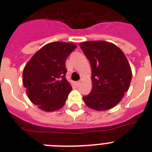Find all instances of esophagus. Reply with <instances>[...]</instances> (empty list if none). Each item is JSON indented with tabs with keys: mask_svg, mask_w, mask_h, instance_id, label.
I'll return each mask as SVG.
<instances>
[{
	"mask_svg": "<svg viewBox=\"0 0 152 152\" xmlns=\"http://www.w3.org/2000/svg\"><path fill=\"white\" fill-rule=\"evenodd\" d=\"M75 84H76V85H77V87H78V86L80 84V81H77V82L75 83Z\"/></svg>",
	"mask_w": 152,
	"mask_h": 152,
	"instance_id": "obj_1",
	"label": "esophagus"
}]
</instances>
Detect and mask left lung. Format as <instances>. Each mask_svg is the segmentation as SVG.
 <instances>
[{"label": "left lung", "mask_w": 152, "mask_h": 152, "mask_svg": "<svg viewBox=\"0 0 152 152\" xmlns=\"http://www.w3.org/2000/svg\"><path fill=\"white\" fill-rule=\"evenodd\" d=\"M80 49L88 58L92 69L93 88L83 96L88 107L107 110L117 104L129 90L132 71L122 50L104 41L84 42Z\"/></svg>", "instance_id": "8db88e82"}]
</instances>
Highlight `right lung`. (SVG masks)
Returning a JSON list of instances; mask_svg holds the SVG:
<instances>
[{"label": "right lung", "instance_id": "right-lung-1", "mask_svg": "<svg viewBox=\"0 0 152 152\" xmlns=\"http://www.w3.org/2000/svg\"><path fill=\"white\" fill-rule=\"evenodd\" d=\"M76 48L73 43L54 42L44 45L26 64L23 83L29 100L47 112L64 105L72 86L66 80L65 61Z\"/></svg>", "mask_w": 152, "mask_h": 152}]
</instances>
